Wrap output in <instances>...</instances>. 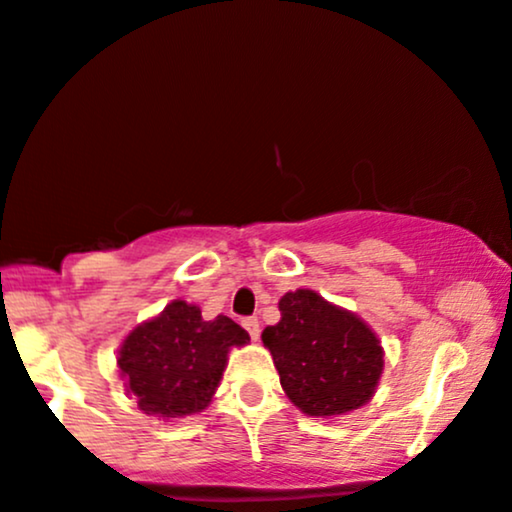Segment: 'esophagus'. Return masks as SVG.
Returning a JSON list of instances; mask_svg holds the SVG:
<instances>
[{"label":"esophagus","mask_w":512,"mask_h":512,"mask_svg":"<svg viewBox=\"0 0 512 512\" xmlns=\"http://www.w3.org/2000/svg\"><path fill=\"white\" fill-rule=\"evenodd\" d=\"M241 323H243L245 330H248L250 339H257V337H260V320H257L255 316H250V318H243Z\"/></svg>","instance_id":"obj_1"}]
</instances>
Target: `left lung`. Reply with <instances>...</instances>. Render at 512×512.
Instances as JSON below:
<instances>
[{"mask_svg": "<svg viewBox=\"0 0 512 512\" xmlns=\"http://www.w3.org/2000/svg\"><path fill=\"white\" fill-rule=\"evenodd\" d=\"M278 309L281 320L262 332V342L292 403L309 417L365 405L384 370V351L370 327L313 290L288 292Z\"/></svg>", "mask_w": 512, "mask_h": 512, "instance_id": "obj_1", "label": "left lung"}]
</instances>
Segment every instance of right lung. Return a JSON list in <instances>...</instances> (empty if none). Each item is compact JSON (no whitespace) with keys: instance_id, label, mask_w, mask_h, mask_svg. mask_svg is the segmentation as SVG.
<instances>
[{"instance_id":"add662e5","label":"right lung","mask_w":512,"mask_h":512,"mask_svg":"<svg viewBox=\"0 0 512 512\" xmlns=\"http://www.w3.org/2000/svg\"><path fill=\"white\" fill-rule=\"evenodd\" d=\"M248 342V332L231 318L203 320L196 306L177 299L161 316L135 327L117 363L142 412L177 419L206 410L229 349Z\"/></svg>"}]
</instances>
